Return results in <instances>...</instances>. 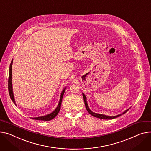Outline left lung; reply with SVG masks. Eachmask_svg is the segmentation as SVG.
Masks as SVG:
<instances>
[{"label": "left lung", "mask_w": 151, "mask_h": 151, "mask_svg": "<svg viewBox=\"0 0 151 151\" xmlns=\"http://www.w3.org/2000/svg\"><path fill=\"white\" fill-rule=\"evenodd\" d=\"M83 98H84V103H85L86 108L87 110L88 111V112L90 115H92V116H95V117H96V118H101V119H114V118H117V117H118V116H121L122 115H123V114H125L126 112H127L128 111V110H129V109L126 110V111H125V112H124L123 114H119V115H116V116H106V115H102V114H96V113H94V112H92L91 110H90V109H89V107H88V105H87V103L86 97V96H85V95H84V93H83Z\"/></svg>", "instance_id": "left-lung-1"}]
</instances>
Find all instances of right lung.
Listing matches in <instances>:
<instances>
[{"mask_svg":"<svg viewBox=\"0 0 151 151\" xmlns=\"http://www.w3.org/2000/svg\"><path fill=\"white\" fill-rule=\"evenodd\" d=\"M12 64H13V59L11 62V64H10L9 65V77H8V92H9V96L11 98L12 100L13 101V102L16 104L15 103V101H14V96H13V89H12ZM65 88L63 90V92L61 93V97H60V100H59V103L58 104V107H56V109L54 110V111L50 114L47 115L45 116H41V117H36V118H33V119H36V120H41V121H50L52 119H53L59 113L60 109H61V104L62 103V99H63V97L64 95V93L65 92Z\"/></svg>","mask_w":151,"mask_h":151,"instance_id":"right-lung-1","label":"right lung"}]
</instances>
